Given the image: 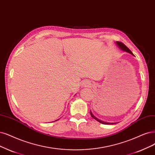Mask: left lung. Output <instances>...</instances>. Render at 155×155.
Listing matches in <instances>:
<instances>
[{
    "label": "left lung",
    "mask_w": 155,
    "mask_h": 155,
    "mask_svg": "<svg viewBox=\"0 0 155 155\" xmlns=\"http://www.w3.org/2000/svg\"><path fill=\"white\" fill-rule=\"evenodd\" d=\"M116 44H117V45L119 47V48H120V49H121V50H124V51H127V52H128V53H130V54L134 55L133 54V53L131 51V50L127 47V46L124 45L123 43L119 42V41H116ZM90 114H91V116H92L93 118H94L95 120H96L97 121H98V122L100 123L105 124H115V123H106V122H104V121H101V120L98 119V118H96V117L93 115L92 112H91V111H90Z\"/></svg>",
    "instance_id": "1"
}]
</instances>
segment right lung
<instances>
[{
    "instance_id": "1",
    "label": "right lung",
    "mask_w": 155,
    "mask_h": 155,
    "mask_svg": "<svg viewBox=\"0 0 155 155\" xmlns=\"http://www.w3.org/2000/svg\"><path fill=\"white\" fill-rule=\"evenodd\" d=\"M57 120H58V119H57ZM56 121H57V120H56Z\"/></svg>"
}]
</instances>
